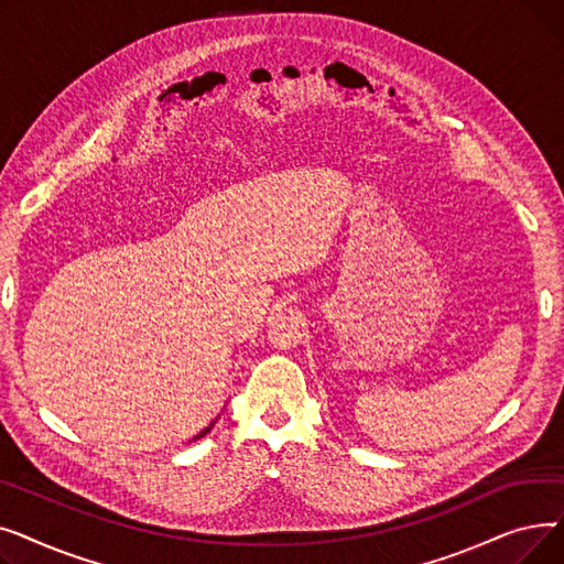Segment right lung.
Here are the masks:
<instances>
[{
  "mask_svg": "<svg viewBox=\"0 0 564 564\" xmlns=\"http://www.w3.org/2000/svg\"><path fill=\"white\" fill-rule=\"evenodd\" d=\"M207 432H210V427H205V430H203V432H200V434H198V436H205V434H207Z\"/></svg>",
  "mask_w": 564,
  "mask_h": 564,
  "instance_id": "1",
  "label": "right lung"
}]
</instances>
